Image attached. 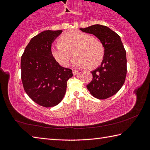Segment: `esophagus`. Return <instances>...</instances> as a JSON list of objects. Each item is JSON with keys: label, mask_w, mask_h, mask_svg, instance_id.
<instances>
[{"label": "esophagus", "mask_w": 150, "mask_h": 150, "mask_svg": "<svg viewBox=\"0 0 150 150\" xmlns=\"http://www.w3.org/2000/svg\"><path fill=\"white\" fill-rule=\"evenodd\" d=\"M73 73L74 75H77L79 74H80L81 72L78 71H76V70H73Z\"/></svg>", "instance_id": "obj_1"}]
</instances>
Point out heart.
Here are the masks:
<instances>
[{
	"label": "heart",
	"mask_w": 150,
	"mask_h": 150,
	"mask_svg": "<svg viewBox=\"0 0 150 150\" xmlns=\"http://www.w3.org/2000/svg\"><path fill=\"white\" fill-rule=\"evenodd\" d=\"M52 46V52L57 62L63 67L69 65L71 57L76 55L73 63L77 67L93 69L99 65L105 56L102 42L90 34L79 30L63 34Z\"/></svg>",
	"instance_id": "1"
}]
</instances>
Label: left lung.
I'll return each instance as SVG.
<instances>
[{"label":"left lung","mask_w":150,"mask_h":150,"mask_svg":"<svg viewBox=\"0 0 150 150\" xmlns=\"http://www.w3.org/2000/svg\"><path fill=\"white\" fill-rule=\"evenodd\" d=\"M80 30L97 37L105 47L103 62L99 67L91 71L93 79L87 88L94 97L106 99L115 95L125 81L126 50L120 37L107 26L95 24Z\"/></svg>","instance_id":"1"}]
</instances>
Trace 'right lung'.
Instances as JSON below:
<instances>
[{"label": "right lung", "mask_w": 150, "mask_h": 150, "mask_svg": "<svg viewBox=\"0 0 150 150\" xmlns=\"http://www.w3.org/2000/svg\"><path fill=\"white\" fill-rule=\"evenodd\" d=\"M62 30H45L32 38L21 58V79L25 92L44 107L59 104L64 97L72 70L62 67L52 53V44Z\"/></svg>", "instance_id": "add662e5"}]
</instances>
